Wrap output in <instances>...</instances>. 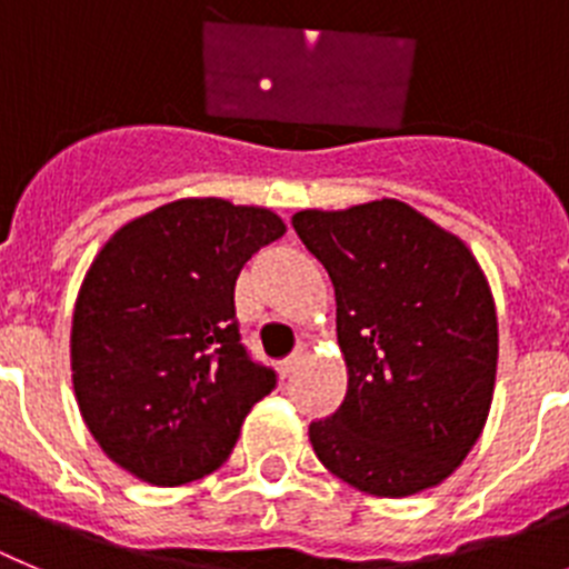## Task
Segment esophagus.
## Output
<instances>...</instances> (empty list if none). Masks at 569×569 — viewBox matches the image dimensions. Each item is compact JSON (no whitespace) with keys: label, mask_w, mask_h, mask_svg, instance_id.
Returning a JSON list of instances; mask_svg holds the SVG:
<instances>
[{"label":"esophagus","mask_w":569,"mask_h":569,"mask_svg":"<svg viewBox=\"0 0 569 569\" xmlns=\"http://www.w3.org/2000/svg\"><path fill=\"white\" fill-rule=\"evenodd\" d=\"M297 366H300V355H291V357H286V360L280 362V373H283V377H289V373L295 371Z\"/></svg>","instance_id":"esophagus-1"}]
</instances>
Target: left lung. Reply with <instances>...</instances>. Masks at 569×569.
<instances>
[{"label": "left lung", "instance_id": "8db88e82", "mask_svg": "<svg viewBox=\"0 0 569 569\" xmlns=\"http://www.w3.org/2000/svg\"><path fill=\"white\" fill-rule=\"evenodd\" d=\"M326 266L348 391L309 439L337 479L402 499L448 479L490 411L499 326L482 266L457 234L393 198L291 218Z\"/></svg>", "mask_w": 569, "mask_h": 569}]
</instances>
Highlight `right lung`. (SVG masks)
Segmentation results:
<instances>
[{
	"instance_id": "right-lung-1",
	"label": "right lung",
	"mask_w": 569,
	"mask_h": 569,
	"mask_svg": "<svg viewBox=\"0 0 569 569\" xmlns=\"http://www.w3.org/2000/svg\"><path fill=\"white\" fill-rule=\"evenodd\" d=\"M286 232L272 209L181 198L124 223L76 297L79 411L112 462L156 488L221 468L278 377L247 355L234 280Z\"/></svg>"
}]
</instances>
